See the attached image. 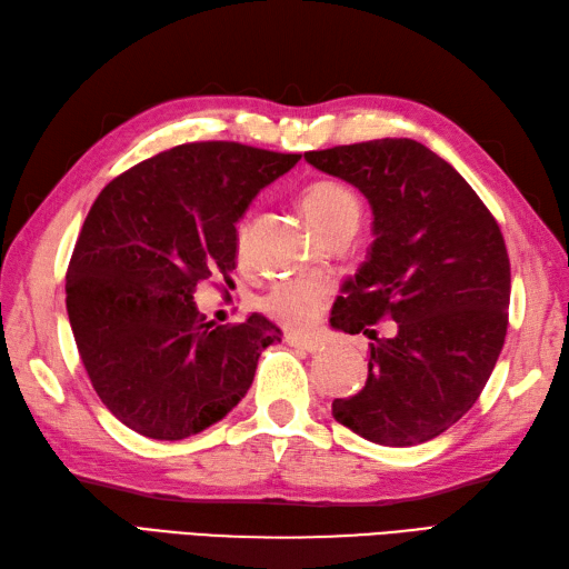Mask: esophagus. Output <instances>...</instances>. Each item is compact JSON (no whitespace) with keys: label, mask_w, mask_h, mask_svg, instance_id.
<instances>
[{"label":"esophagus","mask_w":569,"mask_h":569,"mask_svg":"<svg viewBox=\"0 0 569 569\" xmlns=\"http://www.w3.org/2000/svg\"><path fill=\"white\" fill-rule=\"evenodd\" d=\"M287 345H292V348L303 350V352H318V350H323V342L309 340V338H292V336H289V338H287Z\"/></svg>","instance_id":"34e87169"}]
</instances>
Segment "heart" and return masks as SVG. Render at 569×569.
<instances>
[{"mask_svg": "<svg viewBox=\"0 0 569 569\" xmlns=\"http://www.w3.org/2000/svg\"><path fill=\"white\" fill-rule=\"evenodd\" d=\"M299 207L321 237H330L336 231H355L362 217V202L357 192L332 178L313 180L303 188ZM246 233L248 224L241 221L237 229L239 253H243ZM330 297L332 284L326 277H299V280L272 284L270 292L260 299V309L289 330H307L321 318Z\"/></svg>", "mask_w": 569, "mask_h": 569, "instance_id": "1", "label": "heart"}]
</instances>
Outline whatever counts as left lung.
<instances>
[{
	"mask_svg": "<svg viewBox=\"0 0 569 569\" xmlns=\"http://www.w3.org/2000/svg\"><path fill=\"white\" fill-rule=\"evenodd\" d=\"M303 159L348 180L373 214L369 256L342 284L330 326L369 336L383 318L398 323L393 338H373L365 389L332 400V418L373 445H422L473 408L502 352V231L451 163L406 137Z\"/></svg>",
	"mask_w": 569,
	"mask_h": 569,
	"instance_id": "8db88e82",
	"label": "left lung"
}]
</instances>
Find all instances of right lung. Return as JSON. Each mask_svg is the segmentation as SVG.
Instances as JSON below:
<instances>
[{"label":"right lung","mask_w":569,"mask_h":569,"mask_svg":"<svg viewBox=\"0 0 569 569\" xmlns=\"http://www.w3.org/2000/svg\"><path fill=\"white\" fill-rule=\"evenodd\" d=\"M301 154L190 142L101 190L67 268V313L93 391L149 439H186L251 389L280 328L253 313L204 323L192 292L237 268V221Z\"/></svg>","instance_id":"right-lung-1"}]
</instances>
